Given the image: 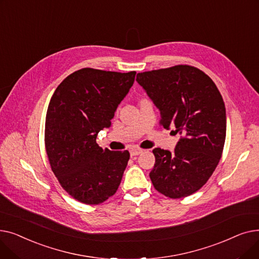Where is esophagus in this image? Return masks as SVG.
Segmentation results:
<instances>
[{
    "label": "esophagus",
    "instance_id": "obj_1",
    "mask_svg": "<svg viewBox=\"0 0 259 259\" xmlns=\"http://www.w3.org/2000/svg\"><path fill=\"white\" fill-rule=\"evenodd\" d=\"M142 152H143L142 149H137V148L131 149V150H130V155L131 156H137V155H140Z\"/></svg>",
    "mask_w": 259,
    "mask_h": 259
}]
</instances>
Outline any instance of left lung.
<instances>
[{
	"mask_svg": "<svg viewBox=\"0 0 259 259\" xmlns=\"http://www.w3.org/2000/svg\"><path fill=\"white\" fill-rule=\"evenodd\" d=\"M137 80L158 108L160 125L182 134L173 153L153 150L151 182L167 197L191 195L208 182L223 154L227 119L222 94L205 72L189 65L138 73Z\"/></svg>",
	"mask_w": 259,
	"mask_h": 259,
	"instance_id": "obj_1",
	"label": "left lung"
}]
</instances>
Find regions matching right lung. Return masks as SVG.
<instances>
[{
    "label": "right lung",
    "mask_w": 259,
    "mask_h": 259,
    "mask_svg": "<svg viewBox=\"0 0 259 259\" xmlns=\"http://www.w3.org/2000/svg\"><path fill=\"white\" fill-rule=\"evenodd\" d=\"M137 72L83 68L54 91L45 122V147L54 175L65 191L86 205L115 194L130 157L97 144L98 133L111 126L119 103Z\"/></svg>",
    "instance_id": "obj_1"
}]
</instances>
